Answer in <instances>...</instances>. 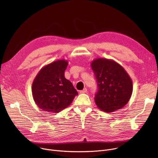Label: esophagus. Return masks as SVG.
Listing matches in <instances>:
<instances>
[{
  "mask_svg": "<svg viewBox=\"0 0 158 158\" xmlns=\"http://www.w3.org/2000/svg\"><path fill=\"white\" fill-rule=\"evenodd\" d=\"M86 91H87V89H86V88H85L83 90L80 91L79 93H86Z\"/></svg>",
  "mask_w": 158,
  "mask_h": 158,
  "instance_id": "34e87169",
  "label": "esophagus"
}]
</instances>
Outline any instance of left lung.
<instances>
[{"label":"left lung","instance_id":"obj_1","mask_svg":"<svg viewBox=\"0 0 158 158\" xmlns=\"http://www.w3.org/2000/svg\"><path fill=\"white\" fill-rule=\"evenodd\" d=\"M96 77L98 92L94 102L106 112L121 109L129 102L133 92V82L127 72L113 60L97 58L91 64Z\"/></svg>","mask_w":158,"mask_h":158}]
</instances>
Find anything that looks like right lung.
Returning <instances> with one entry per match:
<instances>
[{"label": "right lung", "instance_id": "right-lung-1", "mask_svg": "<svg viewBox=\"0 0 158 158\" xmlns=\"http://www.w3.org/2000/svg\"><path fill=\"white\" fill-rule=\"evenodd\" d=\"M68 61L60 60L42 68L35 76L31 92L35 103L43 110L58 113L72 103L78 94L65 77Z\"/></svg>", "mask_w": 158, "mask_h": 158}]
</instances>
